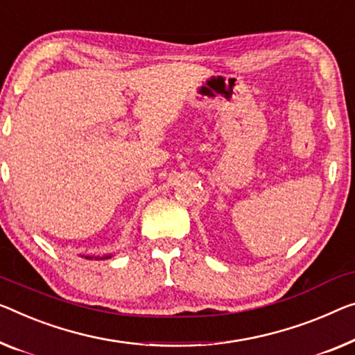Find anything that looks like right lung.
<instances>
[{
    "label": "right lung",
    "mask_w": 355,
    "mask_h": 355,
    "mask_svg": "<svg viewBox=\"0 0 355 355\" xmlns=\"http://www.w3.org/2000/svg\"><path fill=\"white\" fill-rule=\"evenodd\" d=\"M86 258H89V260H92L94 257H86ZM103 258H110V257H103ZM103 258H100V260H103ZM95 260H98V257H95Z\"/></svg>",
    "instance_id": "right-lung-1"
}]
</instances>
